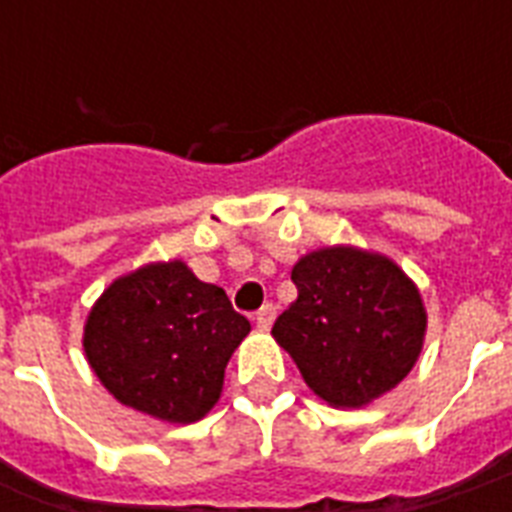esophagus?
<instances>
[{"mask_svg":"<svg viewBox=\"0 0 512 512\" xmlns=\"http://www.w3.org/2000/svg\"><path fill=\"white\" fill-rule=\"evenodd\" d=\"M255 321L260 329H271V324L276 321V308H273V305H263V308L257 311Z\"/></svg>","mask_w":512,"mask_h":512,"instance_id":"1","label":"esophagus"}]
</instances>
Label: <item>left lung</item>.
<instances>
[{"label":"left lung","instance_id":"obj_1","mask_svg":"<svg viewBox=\"0 0 512 512\" xmlns=\"http://www.w3.org/2000/svg\"><path fill=\"white\" fill-rule=\"evenodd\" d=\"M297 300L271 335L308 388L337 409H358L412 372L425 340V305L390 257L324 247L292 268Z\"/></svg>","mask_w":512,"mask_h":512}]
</instances>
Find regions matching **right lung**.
I'll return each instance as SVG.
<instances>
[{
    "instance_id": "right-lung-1",
    "label": "right lung",
    "mask_w": 512,
    "mask_h": 512,
    "mask_svg": "<svg viewBox=\"0 0 512 512\" xmlns=\"http://www.w3.org/2000/svg\"><path fill=\"white\" fill-rule=\"evenodd\" d=\"M247 335L249 321L223 289L170 260L143 265L100 295L84 324V353L116 401L188 425L217 404L228 358Z\"/></svg>"
}]
</instances>
